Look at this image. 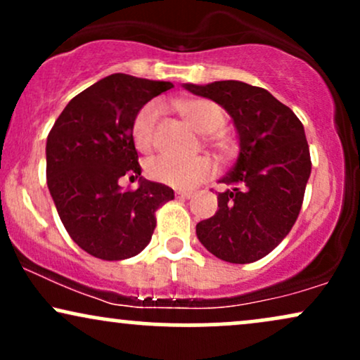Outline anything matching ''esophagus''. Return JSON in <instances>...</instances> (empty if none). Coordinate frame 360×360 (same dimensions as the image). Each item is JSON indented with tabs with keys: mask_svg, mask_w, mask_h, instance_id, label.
Here are the masks:
<instances>
[{
	"mask_svg": "<svg viewBox=\"0 0 360 360\" xmlns=\"http://www.w3.org/2000/svg\"><path fill=\"white\" fill-rule=\"evenodd\" d=\"M176 196L181 198V200H189V198H193V193L191 191H176Z\"/></svg>",
	"mask_w": 360,
	"mask_h": 360,
	"instance_id": "obj_1",
	"label": "esophagus"
}]
</instances>
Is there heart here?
<instances>
[{
	"mask_svg": "<svg viewBox=\"0 0 360 360\" xmlns=\"http://www.w3.org/2000/svg\"><path fill=\"white\" fill-rule=\"evenodd\" d=\"M179 108L184 117L203 134H214L226 122L225 110L212 100H201V98L186 100L179 103ZM160 115H162V105L159 101L147 103L135 115L131 123V137L140 152H150L154 147L155 128ZM213 143L225 148V142L220 137H214ZM147 174L159 183L188 189L210 179L214 174V164L206 155L181 159V157L162 154L148 160Z\"/></svg>",
	"mask_w": 360,
	"mask_h": 360,
	"instance_id": "heart-1",
	"label": "heart"
}]
</instances>
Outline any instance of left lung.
I'll return each mask as SVG.
<instances>
[{
    "mask_svg": "<svg viewBox=\"0 0 360 360\" xmlns=\"http://www.w3.org/2000/svg\"><path fill=\"white\" fill-rule=\"evenodd\" d=\"M217 101L233 118L240 154L220 183L218 212L196 225L200 242L218 259L249 264L266 257L291 232L311 159L303 123L264 88L240 81L184 84Z\"/></svg>",
    "mask_w": 360,
    "mask_h": 360,
    "instance_id": "1",
    "label": "left lung"
}]
</instances>
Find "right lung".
<instances>
[{
  "label": "right lung",
  "mask_w": 360,
  "mask_h": 360,
  "mask_svg": "<svg viewBox=\"0 0 360 360\" xmlns=\"http://www.w3.org/2000/svg\"><path fill=\"white\" fill-rule=\"evenodd\" d=\"M172 82L111 74L74 96L47 137V186L60 221L82 250L103 260L137 255L150 242L155 212L174 200L166 184L140 177L131 137L137 111ZM122 176L139 177L123 192Z\"/></svg>",
  "instance_id": "1"
}]
</instances>
